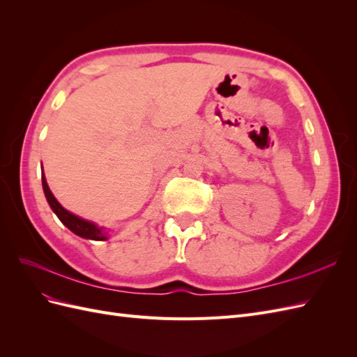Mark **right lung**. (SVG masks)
Here are the masks:
<instances>
[{"label":"right lung","instance_id":"right-lung-1","mask_svg":"<svg viewBox=\"0 0 357 357\" xmlns=\"http://www.w3.org/2000/svg\"><path fill=\"white\" fill-rule=\"evenodd\" d=\"M41 183H43V190H45V195L50 205V208L71 232H74L75 235H79V236H82V238H86V240H93V241L107 240V232L102 228H100V226H96L95 223H92L89 220H84V219L79 218V215H75L62 207V205L56 201V198L53 197V193L50 192L43 169H41Z\"/></svg>","mask_w":357,"mask_h":357}]
</instances>
